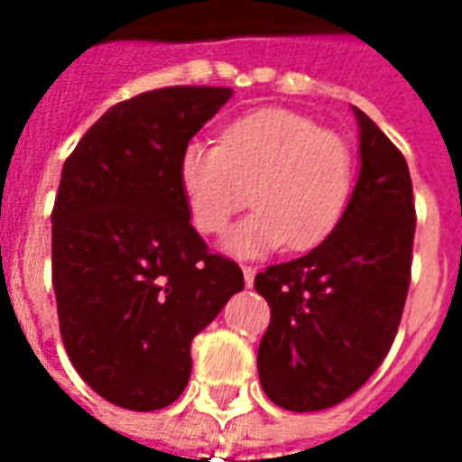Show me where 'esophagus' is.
<instances>
[{"instance_id": "34e87169", "label": "esophagus", "mask_w": 462, "mask_h": 462, "mask_svg": "<svg viewBox=\"0 0 462 462\" xmlns=\"http://www.w3.org/2000/svg\"><path fill=\"white\" fill-rule=\"evenodd\" d=\"M242 274H245V284H247V287H252L254 274H257V267H242Z\"/></svg>"}]
</instances>
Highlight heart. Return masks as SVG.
Masks as SVG:
<instances>
[{"mask_svg":"<svg viewBox=\"0 0 462 462\" xmlns=\"http://www.w3.org/2000/svg\"><path fill=\"white\" fill-rule=\"evenodd\" d=\"M356 161L348 143L284 108H264L230 123L220 145L190 141L178 161L185 208L195 230L220 235L232 215L257 208L225 247L257 257L287 242L310 252L337 230L354 192Z\"/></svg>","mask_w":462,"mask_h":462,"instance_id":"b5f03b06","label":"heart"}]
</instances>
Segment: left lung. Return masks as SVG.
I'll list each match as a JSON object with an SVG mask.
<instances>
[{"mask_svg":"<svg viewBox=\"0 0 462 462\" xmlns=\"http://www.w3.org/2000/svg\"><path fill=\"white\" fill-rule=\"evenodd\" d=\"M356 188L319 247L272 264L254 290L272 311L257 371L272 403L307 413L341 403L366 383L396 339L416 235L406 158L364 111Z\"/></svg>","mask_w":462,"mask_h":462,"instance_id":"8db88e82","label":"left lung"}]
</instances>
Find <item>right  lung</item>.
<instances>
[{
    "instance_id": "right-lung-1",
    "label": "right lung",
    "mask_w": 462,
    "mask_h": 462,
    "mask_svg": "<svg viewBox=\"0 0 462 462\" xmlns=\"http://www.w3.org/2000/svg\"><path fill=\"white\" fill-rule=\"evenodd\" d=\"M232 88L168 86L108 108L66 158L51 277L66 354L116 406L158 411L190 378V344L242 270L190 225L178 161Z\"/></svg>"
}]
</instances>
